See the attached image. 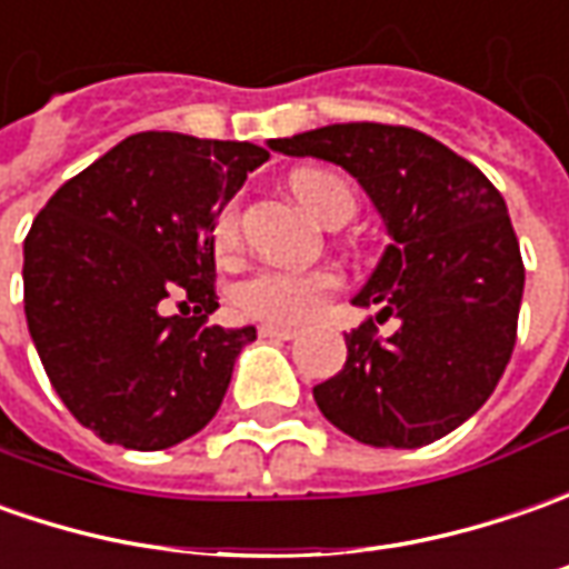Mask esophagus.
Wrapping results in <instances>:
<instances>
[{"label":"esophagus","mask_w":569,"mask_h":569,"mask_svg":"<svg viewBox=\"0 0 569 569\" xmlns=\"http://www.w3.org/2000/svg\"><path fill=\"white\" fill-rule=\"evenodd\" d=\"M258 333H261L264 340H296V337H299L296 327H280V323H261Z\"/></svg>","instance_id":"obj_1"}]
</instances>
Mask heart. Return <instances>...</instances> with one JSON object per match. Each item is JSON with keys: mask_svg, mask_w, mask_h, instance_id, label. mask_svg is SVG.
<instances>
[{"mask_svg": "<svg viewBox=\"0 0 569 569\" xmlns=\"http://www.w3.org/2000/svg\"><path fill=\"white\" fill-rule=\"evenodd\" d=\"M289 191L296 201L323 226H343L356 213V191L343 176L330 169L305 167L289 176ZM213 251L217 258H232L242 248V210L239 201H226L213 217ZM340 273L330 267L318 270H280L261 267L236 286V308L267 323H305L321 311L327 299L340 289Z\"/></svg>", "mask_w": 569, "mask_h": 569, "instance_id": "b5f03b06", "label": "heart"}]
</instances>
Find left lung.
Masks as SVG:
<instances>
[{
    "mask_svg": "<svg viewBox=\"0 0 569 569\" xmlns=\"http://www.w3.org/2000/svg\"><path fill=\"white\" fill-rule=\"evenodd\" d=\"M289 157L352 172L393 246L356 305L400 318L346 333V365L315 387L323 419L371 447H425L495 393L517 346L526 267L500 191L479 167L406 126L343 122L277 138Z\"/></svg>",
    "mask_w": 569,
    "mask_h": 569,
    "instance_id": "left-lung-1",
    "label": "left lung"
}]
</instances>
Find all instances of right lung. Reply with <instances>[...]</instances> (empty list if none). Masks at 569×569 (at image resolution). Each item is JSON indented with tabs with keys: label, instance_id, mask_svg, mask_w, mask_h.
<instances>
[{
	"label": "right lung",
	"instance_id": "right-lung-1",
	"mask_svg": "<svg viewBox=\"0 0 569 569\" xmlns=\"http://www.w3.org/2000/svg\"><path fill=\"white\" fill-rule=\"evenodd\" d=\"M264 160L270 150L248 141L141 131L33 217L28 330L59 400L100 441L167 450L217 416L254 327L207 323L217 311L210 229Z\"/></svg>",
	"mask_w": 569,
	"mask_h": 569
}]
</instances>
